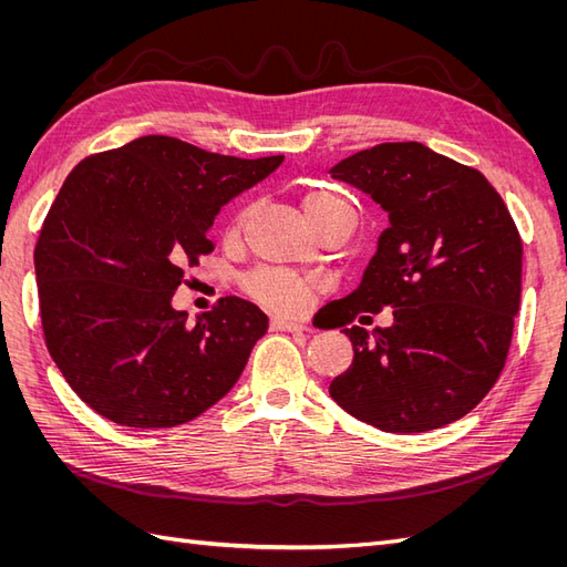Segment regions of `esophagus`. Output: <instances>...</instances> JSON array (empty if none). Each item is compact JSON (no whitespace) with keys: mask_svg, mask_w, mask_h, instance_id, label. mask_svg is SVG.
I'll return each mask as SVG.
<instances>
[{"mask_svg":"<svg viewBox=\"0 0 567 567\" xmlns=\"http://www.w3.org/2000/svg\"><path fill=\"white\" fill-rule=\"evenodd\" d=\"M271 329L274 331H307V326L298 319H290V317H274Z\"/></svg>","mask_w":567,"mask_h":567,"instance_id":"1","label":"esophagus"}]
</instances>
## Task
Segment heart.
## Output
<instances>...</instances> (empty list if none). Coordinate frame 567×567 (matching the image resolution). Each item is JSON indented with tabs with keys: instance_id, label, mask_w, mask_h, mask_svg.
Instances as JSON below:
<instances>
[{
	"instance_id": "1",
	"label": "heart",
	"mask_w": 567,
	"mask_h": 567,
	"mask_svg": "<svg viewBox=\"0 0 567 567\" xmlns=\"http://www.w3.org/2000/svg\"><path fill=\"white\" fill-rule=\"evenodd\" d=\"M300 210H302V217L310 221L312 229L333 215L352 213L346 200L338 198L331 192H323V188L307 192L300 198ZM248 213L250 210H246L244 217ZM246 288L255 300H260L269 307H277V310H302L307 300L315 296L317 281L290 277V274H279V271H257L248 279Z\"/></svg>"
}]
</instances>
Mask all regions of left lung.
I'll return each mask as SVG.
<instances>
[{
    "instance_id": "left-lung-1",
    "label": "left lung",
    "mask_w": 567,
    "mask_h": 567,
    "mask_svg": "<svg viewBox=\"0 0 567 567\" xmlns=\"http://www.w3.org/2000/svg\"><path fill=\"white\" fill-rule=\"evenodd\" d=\"M329 173L390 221L362 281L338 300V326L392 310L388 329H342L354 357L331 398L385 433L463 419L499 379L520 307L523 244L508 208L477 169L419 142L359 151Z\"/></svg>"
}]
</instances>
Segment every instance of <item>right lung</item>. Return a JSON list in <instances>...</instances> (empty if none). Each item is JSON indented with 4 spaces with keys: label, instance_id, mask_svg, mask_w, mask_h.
Instances as JSON below:
<instances>
[{
    "label": "right lung",
    "instance_id": "obj_1",
    "mask_svg": "<svg viewBox=\"0 0 567 567\" xmlns=\"http://www.w3.org/2000/svg\"><path fill=\"white\" fill-rule=\"evenodd\" d=\"M281 163L148 134L65 177L35 248L40 312L51 359L96 414L173 427L236 385L267 315L229 296L188 321L173 296L186 267L213 250L221 205Z\"/></svg>",
    "mask_w": 567,
    "mask_h": 567
}]
</instances>
